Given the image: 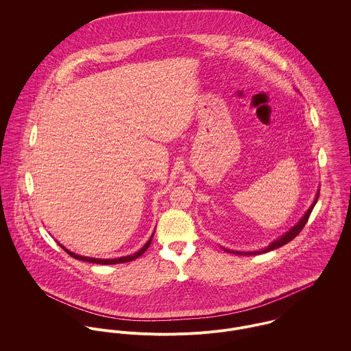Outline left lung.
<instances>
[{
  "label": "left lung",
  "mask_w": 351,
  "mask_h": 351,
  "mask_svg": "<svg viewBox=\"0 0 351 351\" xmlns=\"http://www.w3.org/2000/svg\"><path fill=\"white\" fill-rule=\"evenodd\" d=\"M319 193H320V189L317 191V195H316L315 200L312 202V205L309 206V209L305 212V215L301 217L300 221H299L295 227H292V228H291L285 235H282L281 238H278L277 241H274L273 243H270L266 249H263V250L261 251H252V252H241V251H231L227 250V249H224V250L227 251V252H235V254H238V255H256V254H262V252H269V251L276 250V249H278V247H281V246H284V245L289 243L292 239H295V238L300 234L301 230H302V228H304V226L306 224V221H308V219H309V215H311V212H312V209H313L315 204L317 202Z\"/></svg>",
  "instance_id": "1"
}]
</instances>
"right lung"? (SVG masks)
Masks as SVG:
<instances>
[{"label":"right lung","instance_id":"right-lung-1","mask_svg":"<svg viewBox=\"0 0 351 351\" xmlns=\"http://www.w3.org/2000/svg\"><path fill=\"white\" fill-rule=\"evenodd\" d=\"M152 237H154V234L151 235L150 239H149V242L141 249L139 251H136L135 254H132V255H127V256H120V258H114V259H100V258H89V256H82V255H77V254H74V252H71V251L67 250V249H64L62 245H59L63 250L66 251L69 255H71L73 258H75V259H80V261H85V262H92V263H100V265H113V263H124V262H131V261H134V259H136V258H139L142 254H145V251L147 250L149 247H150L151 241H152Z\"/></svg>","mask_w":351,"mask_h":351}]
</instances>
